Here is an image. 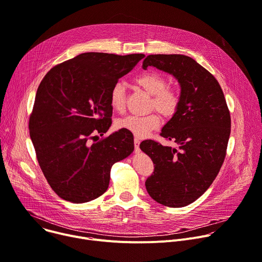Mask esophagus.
Segmentation results:
<instances>
[{
    "mask_svg": "<svg viewBox=\"0 0 262 262\" xmlns=\"http://www.w3.org/2000/svg\"><path fill=\"white\" fill-rule=\"evenodd\" d=\"M134 143H135V149H136V152H140V140L138 138H135L134 140Z\"/></svg>",
    "mask_w": 262,
    "mask_h": 262,
    "instance_id": "34e87169",
    "label": "esophagus"
}]
</instances>
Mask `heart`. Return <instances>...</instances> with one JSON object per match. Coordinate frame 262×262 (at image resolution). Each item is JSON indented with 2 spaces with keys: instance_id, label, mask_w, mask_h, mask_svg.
I'll return each mask as SVG.
<instances>
[{
  "instance_id": "heart-1",
  "label": "heart",
  "mask_w": 262,
  "mask_h": 262,
  "mask_svg": "<svg viewBox=\"0 0 262 262\" xmlns=\"http://www.w3.org/2000/svg\"><path fill=\"white\" fill-rule=\"evenodd\" d=\"M135 83L145 92L151 95L149 101V110H157L165 118H172L180 106V94L173 88L168 87L167 79L161 73L149 71L135 78ZM110 104L117 113H122L125 110L126 91L122 83L117 82L110 90ZM161 124V116L157 112H151L147 115H129L119 119L116 125L120 129H126L138 138L147 136Z\"/></svg>"
}]
</instances>
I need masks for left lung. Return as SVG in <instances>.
<instances>
[{
	"mask_svg": "<svg viewBox=\"0 0 262 262\" xmlns=\"http://www.w3.org/2000/svg\"><path fill=\"white\" fill-rule=\"evenodd\" d=\"M169 72L181 87L180 106L161 136L177 147L146 140L140 148L154 162L145 186L157 202L183 207L196 201L215 179L226 157L231 132L230 112L212 74L184 55H149L143 68Z\"/></svg>",
	"mask_w": 262,
	"mask_h": 262,
	"instance_id": "1",
	"label": "left lung"
}]
</instances>
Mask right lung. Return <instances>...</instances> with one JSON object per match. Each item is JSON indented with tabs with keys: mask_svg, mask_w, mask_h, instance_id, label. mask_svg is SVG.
<instances>
[{
	"mask_svg": "<svg viewBox=\"0 0 262 262\" xmlns=\"http://www.w3.org/2000/svg\"><path fill=\"white\" fill-rule=\"evenodd\" d=\"M144 57L84 53L54 66L42 79L29 119L30 137L60 198L72 203L98 198L107 190L112 166L134 151L128 130L94 140L112 124V86Z\"/></svg>",
	"mask_w": 262,
	"mask_h": 262,
	"instance_id": "1",
	"label": "right lung"
}]
</instances>
